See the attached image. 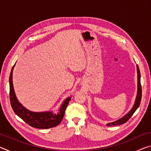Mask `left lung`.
<instances>
[{
	"label": "left lung",
	"instance_id": "left-lung-1",
	"mask_svg": "<svg viewBox=\"0 0 151 151\" xmlns=\"http://www.w3.org/2000/svg\"><path fill=\"white\" fill-rule=\"evenodd\" d=\"M137 82H138V88H137V94L136 97V100H135L134 106H132L131 111H130L127 114H125L124 116L122 118L119 119L117 121L114 122H110V123L106 124L107 126L111 127V126H116V125H120L122 124H124L128 120H129L134 114V112L137 111V109L139 108L140 105V101H141V97H142V88L141 85H140V73L139 70V66L137 65Z\"/></svg>",
	"mask_w": 151,
	"mask_h": 151
}]
</instances>
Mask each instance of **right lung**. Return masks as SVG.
Listing matches in <instances>:
<instances>
[{"mask_svg":"<svg viewBox=\"0 0 151 151\" xmlns=\"http://www.w3.org/2000/svg\"><path fill=\"white\" fill-rule=\"evenodd\" d=\"M15 65L12 66L9 76L10 86V101L12 109L17 115L27 122L28 124L37 129H49L55 127L60 123L63 119L65 110L70 100V97L66 98L61 104L57 113L50 111L32 112L27 109L19 103L14 93L12 83V72Z\"/></svg>","mask_w":151,"mask_h":151,"instance_id":"1","label":"right lung"}]
</instances>
